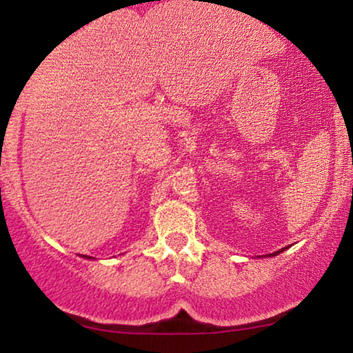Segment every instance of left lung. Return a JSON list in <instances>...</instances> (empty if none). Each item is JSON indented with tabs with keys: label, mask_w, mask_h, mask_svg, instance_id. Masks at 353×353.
<instances>
[{
	"label": "left lung",
	"mask_w": 353,
	"mask_h": 353,
	"mask_svg": "<svg viewBox=\"0 0 353 353\" xmlns=\"http://www.w3.org/2000/svg\"><path fill=\"white\" fill-rule=\"evenodd\" d=\"M288 248H289V245H288ZM288 248H283V249H279V250H276V252H273V254H267V255H265V257H274V255L281 254V252H283V250H286Z\"/></svg>",
	"instance_id": "left-lung-1"
}]
</instances>
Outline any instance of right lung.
<instances>
[{"label":"right lung","instance_id":"1","mask_svg":"<svg viewBox=\"0 0 353 353\" xmlns=\"http://www.w3.org/2000/svg\"><path fill=\"white\" fill-rule=\"evenodd\" d=\"M85 259H93V257H88V255H85Z\"/></svg>","mask_w":353,"mask_h":353}]
</instances>
